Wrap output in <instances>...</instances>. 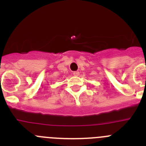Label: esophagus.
<instances>
[{
  "label": "esophagus",
  "mask_w": 146,
  "mask_h": 146,
  "mask_svg": "<svg viewBox=\"0 0 146 146\" xmlns=\"http://www.w3.org/2000/svg\"><path fill=\"white\" fill-rule=\"evenodd\" d=\"M73 74H74V76H75V77H77V76L80 74V72H73Z\"/></svg>",
  "instance_id": "obj_1"
}]
</instances>
